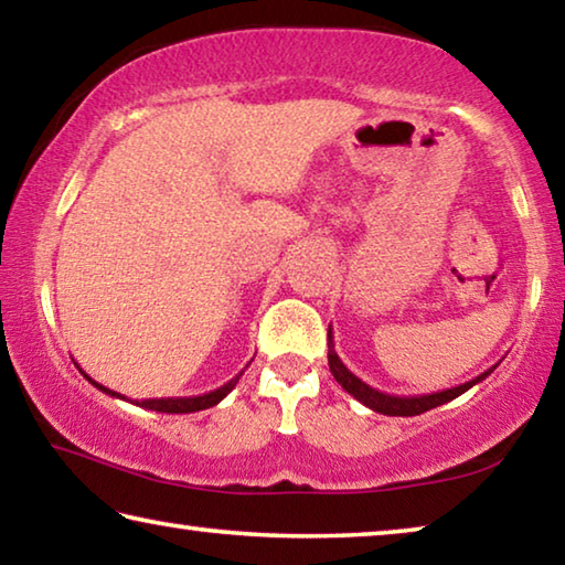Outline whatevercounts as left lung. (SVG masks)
Returning a JSON list of instances; mask_svg holds the SVG:
<instances>
[{
    "label": "left lung",
    "mask_w": 565,
    "mask_h": 565,
    "mask_svg": "<svg viewBox=\"0 0 565 565\" xmlns=\"http://www.w3.org/2000/svg\"><path fill=\"white\" fill-rule=\"evenodd\" d=\"M329 369H331L333 379L339 381L343 391H349L353 398L361 401V404L369 406L371 411H376V414H384V416H418V414H426V411H431V408L441 406V404H448V401H454L461 394H466V391L471 386L481 384V381L489 376L495 366H491L489 371H483L481 376L466 381V384H461V386L438 391V394L391 396V394H384V391H379V388H371L366 381H361L356 374H351V371L343 366V361L339 359L337 349H333V333H331V327H329Z\"/></svg>",
    "instance_id": "8db88e82"
}]
</instances>
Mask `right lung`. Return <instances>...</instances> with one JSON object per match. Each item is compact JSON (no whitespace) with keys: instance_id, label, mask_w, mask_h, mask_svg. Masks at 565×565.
Wrapping results in <instances>:
<instances>
[{"instance_id":"1","label":"right lung","mask_w":565,"mask_h":565,"mask_svg":"<svg viewBox=\"0 0 565 565\" xmlns=\"http://www.w3.org/2000/svg\"><path fill=\"white\" fill-rule=\"evenodd\" d=\"M79 371H82V369H79ZM82 374H84V371H82ZM242 374H244V371H242ZM242 374L234 376L232 381H226L224 386L209 391V394H202V396H184V398H145V401H131V404H137V406H141V408H149V411H161V414H194V411H204V408L216 406L218 401L232 394V388L238 384V379H242ZM84 379H87L92 386H97L99 391H104V394H109V396H114V398H124L121 394H117V391H111V388H107V386L97 384V381H94L92 376L84 374Z\"/></svg>"}]
</instances>
